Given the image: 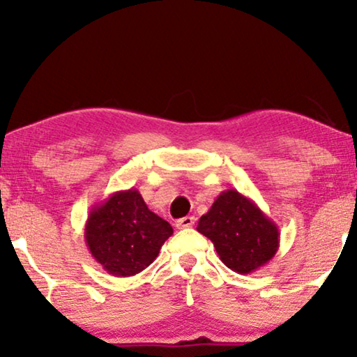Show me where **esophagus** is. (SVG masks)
I'll return each instance as SVG.
<instances>
[{"label": "esophagus", "mask_w": 357, "mask_h": 357, "mask_svg": "<svg viewBox=\"0 0 357 357\" xmlns=\"http://www.w3.org/2000/svg\"><path fill=\"white\" fill-rule=\"evenodd\" d=\"M195 224V218L193 216H185L182 219H178L177 222H175V226L178 229H187V227H192Z\"/></svg>", "instance_id": "1"}]
</instances>
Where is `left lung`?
Listing matches in <instances>:
<instances>
[{"mask_svg": "<svg viewBox=\"0 0 357 357\" xmlns=\"http://www.w3.org/2000/svg\"><path fill=\"white\" fill-rule=\"evenodd\" d=\"M198 232L213 242L219 258L238 275L265 266L280 248L278 226L237 190H226L198 221Z\"/></svg>", "mask_w": 357, "mask_h": 357, "instance_id": "8db88e82", "label": "left lung"}]
</instances>
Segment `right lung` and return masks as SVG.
I'll return each instance as SVG.
<instances>
[{
	"label": "right lung",
	"mask_w": 357,
	"mask_h": 357,
	"mask_svg": "<svg viewBox=\"0 0 357 357\" xmlns=\"http://www.w3.org/2000/svg\"><path fill=\"white\" fill-rule=\"evenodd\" d=\"M172 234V226L151 211L135 188L115 192L94 204L84 227L94 260L109 275L121 278L148 268Z\"/></svg>",
	"instance_id": "add662e5"
}]
</instances>
